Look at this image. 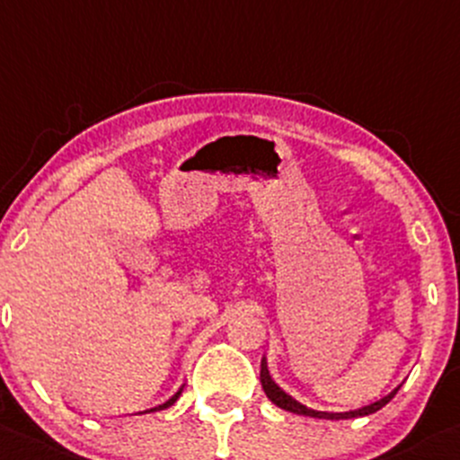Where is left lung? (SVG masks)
I'll return each instance as SVG.
<instances>
[{
    "label": "left lung",
    "instance_id": "8db88e82",
    "mask_svg": "<svg viewBox=\"0 0 460 460\" xmlns=\"http://www.w3.org/2000/svg\"><path fill=\"white\" fill-rule=\"evenodd\" d=\"M260 381H262V388L264 393L270 401H273L278 408L287 410V412H293V414H302V417H315V419H331V421H341V419H355V417H368V414H375L376 410L384 408L385 403H388L390 399L396 394V390L401 388V384L396 385L394 390H390L388 394L381 396V399L372 401L368 405H361V408L357 410H346V412H322V410H313V408H306L304 403H299V401H295L291 394L284 393L282 388H279L278 384L273 381V376L269 375V368H267V361H260Z\"/></svg>",
    "mask_w": 460,
    "mask_h": 460
}]
</instances>
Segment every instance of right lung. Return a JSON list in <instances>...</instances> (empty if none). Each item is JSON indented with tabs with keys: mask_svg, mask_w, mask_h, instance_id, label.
Listing matches in <instances>:
<instances>
[{
	"mask_svg": "<svg viewBox=\"0 0 460 460\" xmlns=\"http://www.w3.org/2000/svg\"><path fill=\"white\" fill-rule=\"evenodd\" d=\"M181 393H182V385L181 388H178V393L173 394V396H169V399L165 401V403H161V405H156V408H149V410H145V412H158V410H165V408H169V405H173L178 401V396H181ZM145 412H141V414H145Z\"/></svg>",
	"mask_w": 460,
	"mask_h": 460,
	"instance_id": "add662e5",
	"label": "right lung"
}]
</instances>
